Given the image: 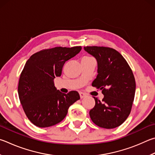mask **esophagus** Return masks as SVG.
<instances>
[{
	"label": "esophagus",
	"instance_id": "1",
	"mask_svg": "<svg viewBox=\"0 0 155 155\" xmlns=\"http://www.w3.org/2000/svg\"><path fill=\"white\" fill-rule=\"evenodd\" d=\"M79 95H80L81 98H83L86 96V94H84V93H83V92H79Z\"/></svg>",
	"mask_w": 155,
	"mask_h": 155
}]
</instances>
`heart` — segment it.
I'll list each match as a JSON object with an SVG mask.
<instances>
[{
    "label": "heart",
    "instance_id": "heart-1",
    "mask_svg": "<svg viewBox=\"0 0 155 155\" xmlns=\"http://www.w3.org/2000/svg\"><path fill=\"white\" fill-rule=\"evenodd\" d=\"M89 59H91V58H89V57H87V56H85V57H84L82 60H89Z\"/></svg>",
    "mask_w": 155,
    "mask_h": 155
}]
</instances>
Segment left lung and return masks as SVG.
<instances>
[{
	"label": "left lung",
	"instance_id": "1",
	"mask_svg": "<svg viewBox=\"0 0 155 155\" xmlns=\"http://www.w3.org/2000/svg\"><path fill=\"white\" fill-rule=\"evenodd\" d=\"M97 63V75L92 86L102 90V101L94 98L89 116L95 125L113 129L120 126L130 114L136 92L135 78L125 58L114 49L84 47Z\"/></svg>",
	"mask_w": 155,
	"mask_h": 155
}]
</instances>
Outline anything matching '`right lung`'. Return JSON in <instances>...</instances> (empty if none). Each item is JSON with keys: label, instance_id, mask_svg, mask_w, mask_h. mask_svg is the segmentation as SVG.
<instances>
[{"label": "right lung", "instance_id": "right-lung-1", "mask_svg": "<svg viewBox=\"0 0 155 155\" xmlns=\"http://www.w3.org/2000/svg\"><path fill=\"white\" fill-rule=\"evenodd\" d=\"M82 47H55L43 50L28 60L19 77L18 95L28 119L38 127L58 124L69 107L80 99L76 91L64 94L57 89L54 78L60 77L64 64Z\"/></svg>", "mask_w": 155, "mask_h": 155}]
</instances>
